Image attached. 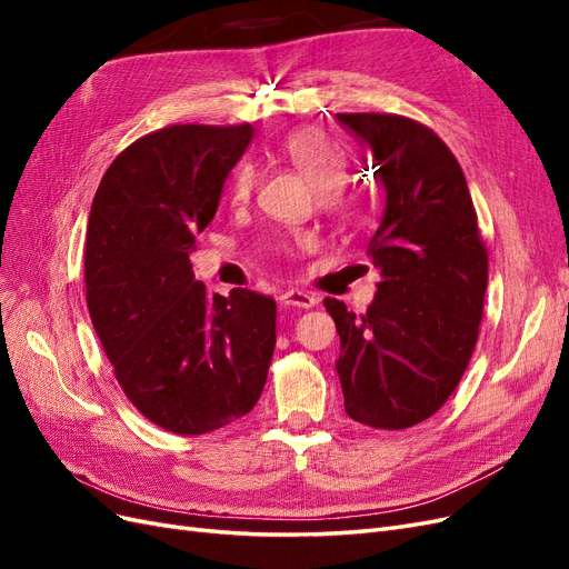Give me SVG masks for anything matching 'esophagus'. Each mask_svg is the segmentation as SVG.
<instances>
[{
  "label": "esophagus",
  "instance_id": "1",
  "mask_svg": "<svg viewBox=\"0 0 569 569\" xmlns=\"http://www.w3.org/2000/svg\"><path fill=\"white\" fill-rule=\"evenodd\" d=\"M280 303L299 306V308H313L318 303V297L308 295V291H303V289H287L280 295Z\"/></svg>",
  "mask_w": 569,
  "mask_h": 569
}]
</instances>
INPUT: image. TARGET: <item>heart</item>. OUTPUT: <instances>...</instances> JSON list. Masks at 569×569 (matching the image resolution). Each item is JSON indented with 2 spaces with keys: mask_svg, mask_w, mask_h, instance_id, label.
<instances>
[{
  "mask_svg": "<svg viewBox=\"0 0 569 569\" xmlns=\"http://www.w3.org/2000/svg\"><path fill=\"white\" fill-rule=\"evenodd\" d=\"M282 157L295 166L299 173L311 182L318 189V201L320 206L330 211H339L343 206V192L339 182L343 180V168H347V161H343L341 151L327 140V137L318 130L311 128H301L295 130L291 134L284 137V142L280 144ZM253 187V168L242 166L234 173L230 194L234 201H244L251 194ZM306 244H311V237L297 232L287 242L280 244L282 251L291 249H301Z\"/></svg>",
  "mask_w": 569,
  "mask_h": 569,
  "instance_id": "1",
  "label": "heart"
}]
</instances>
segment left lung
Segmentation results:
<instances>
[{
  "label": "left lung",
  "instance_id": "1",
  "mask_svg": "<svg viewBox=\"0 0 569 569\" xmlns=\"http://www.w3.org/2000/svg\"><path fill=\"white\" fill-rule=\"evenodd\" d=\"M337 120L370 151L387 192L368 244L375 301L356 316L325 299L341 341L343 408L368 427L406 429L435 416L470 363L489 256L460 163L432 130L393 113Z\"/></svg>",
  "mask_w": 569,
  "mask_h": 569
}]
</instances>
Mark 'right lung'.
<instances>
[{
  "label": "right lung",
  "instance_id": "1",
  "mask_svg": "<svg viewBox=\"0 0 569 569\" xmlns=\"http://www.w3.org/2000/svg\"><path fill=\"white\" fill-rule=\"evenodd\" d=\"M251 137L249 123L149 132L118 153L92 201V325L132 406L176 435L239 420L266 387L278 306L251 289L209 297L189 263Z\"/></svg>",
  "mask_w": 569,
  "mask_h": 569
}]
</instances>
